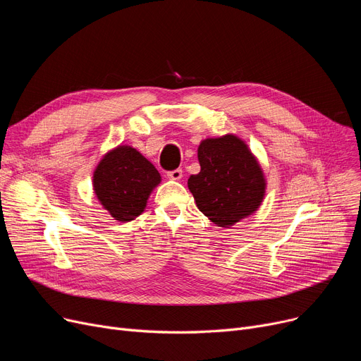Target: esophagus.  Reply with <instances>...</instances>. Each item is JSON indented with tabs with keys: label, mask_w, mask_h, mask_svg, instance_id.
Returning a JSON list of instances; mask_svg holds the SVG:
<instances>
[{
	"label": "esophagus",
	"mask_w": 361,
	"mask_h": 361,
	"mask_svg": "<svg viewBox=\"0 0 361 361\" xmlns=\"http://www.w3.org/2000/svg\"><path fill=\"white\" fill-rule=\"evenodd\" d=\"M166 177L169 180H174V181H180L183 178V169H174V171H169L166 173Z\"/></svg>",
	"instance_id": "1"
}]
</instances>
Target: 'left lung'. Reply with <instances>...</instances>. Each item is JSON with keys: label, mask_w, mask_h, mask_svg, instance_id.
I'll use <instances>...</instances> for the list:
<instances>
[{"label": "left lung", "mask_w": 361, "mask_h": 361, "mask_svg": "<svg viewBox=\"0 0 361 361\" xmlns=\"http://www.w3.org/2000/svg\"><path fill=\"white\" fill-rule=\"evenodd\" d=\"M200 173L187 181L199 211L222 228L253 215L267 193V177L249 145L228 133L197 147Z\"/></svg>", "instance_id": "obj_1"}]
</instances>
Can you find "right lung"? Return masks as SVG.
I'll list each match as a JSON object with an SVG mask.
<instances>
[{"label":"right lung","instance_id":"right-lung-1","mask_svg":"<svg viewBox=\"0 0 361 361\" xmlns=\"http://www.w3.org/2000/svg\"><path fill=\"white\" fill-rule=\"evenodd\" d=\"M161 174L137 149L118 145L108 150L93 171L92 185L104 209L118 222L142 215Z\"/></svg>","mask_w":361,"mask_h":361}]
</instances>
